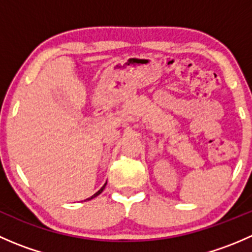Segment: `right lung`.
I'll use <instances>...</instances> for the list:
<instances>
[{
    "mask_svg": "<svg viewBox=\"0 0 252 252\" xmlns=\"http://www.w3.org/2000/svg\"><path fill=\"white\" fill-rule=\"evenodd\" d=\"M106 184H107V183H106ZM106 184H105V185H103V187H102V188H101V189H100V190H98V191H97V192H96V194H94V195H93V196H91V197H89V199H86V200H91V199H94V197H96V196H97V195H100V194H101V192H102V191H103V189H105Z\"/></svg>",
    "mask_w": 252,
    "mask_h": 252,
    "instance_id": "1",
    "label": "right lung"
}]
</instances>
